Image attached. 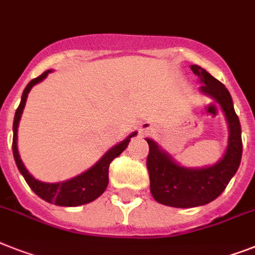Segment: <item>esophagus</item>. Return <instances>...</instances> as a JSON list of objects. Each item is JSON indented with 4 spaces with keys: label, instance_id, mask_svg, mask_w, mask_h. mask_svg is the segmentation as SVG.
Segmentation results:
<instances>
[{
    "label": "esophagus",
    "instance_id": "esophagus-1",
    "mask_svg": "<svg viewBox=\"0 0 255 255\" xmlns=\"http://www.w3.org/2000/svg\"><path fill=\"white\" fill-rule=\"evenodd\" d=\"M153 130V125L151 123H143L139 126V131L142 134H147V132H151Z\"/></svg>",
    "mask_w": 255,
    "mask_h": 255
}]
</instances>
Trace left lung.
Segmentation results:
<instances>
[{"mask_svg": "<svg viewBox=\"0 0 255 255\" xmlns=\"http://www.w3.org/2000/svg\"><path fill=\"white\" fill-rule=\"evenodd\" d=\"M198 75L199 91L214 99L223 109L228 124V146L223 157L214 165L203 168L182 167L156 142L146 138L150 151L147 169L150 174V190L153 199L161 205L178 208L207 205L222 194L241 163L243 140L241 125L233 108L232 96L222 82L198 65H191Z\"/></svg>", "mask_w": 255, "mask_h": 255, "instance_id": "8db88e82", "label": "left lung"}]
</instances>
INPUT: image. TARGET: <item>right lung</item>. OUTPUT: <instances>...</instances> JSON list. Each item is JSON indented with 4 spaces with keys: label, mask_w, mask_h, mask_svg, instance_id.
Masks as SVG:
<instances>
[{
    "label": "right lung",
    "mask_w": 255,
    "mask_h": 255,
    "mask_svg": "<svg viewBox=\"0 0 255 255\" xmlns=\"http://www.w3.org/2000/svg\"><path fill=\"white\" fill-rule=\"evenodd\" d=\"M52 73V70L44 71L43 74L39 75L37 78L32 79L28 85L26 86L24 91L22 94V99H20V104H19L18 109L15 112V117H14V124H12V153H14V159H15L16 167H18L19 172L22 173L26 182L31 188V190L36 195H39L40 198L44 201L53 203L56 206H64V207H75V206H82L86 203L95 201L103 194L108 186V170L109 164L112 163L113 159L119 156L120 153H123L128 144H129L130 139L132 136L136 135V131L131 132L129 136H126L123 142H120L119 144L113 146L112 148H109L107 152L100 157V160L92 165L90 169H87L83 173L78 174L75 177L70 178V180L62 181V182H56V184H49V182H43L33 177L32 174L29 173L26 169L24 164H23L22 159L19 156L18 152V126L20 117H22L23 109L27 102V96L28 92L31 91V88L35 85L40 83L48 77V74Z\"/></svg>",
    "instance_id": "1"
}]
</instances>
